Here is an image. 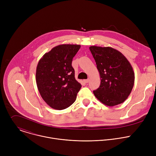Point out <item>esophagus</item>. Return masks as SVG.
<instances>
[{"label":"esophagus","instance_id":"1","mask_svg":"<svg viewBox=\"0 0 156 156\" xmlns=\"http://www.w3.org/2000/svg\"><path fill=\"white\" fill-rule=\"evenodd\" d=\"M89 81H90V80L89 79H86V80H84L83 81L85 83H87L89 82Z\"/></svg>","mask_w":156,"mask_h":156}]
</instances>
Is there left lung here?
<instances>
[{"label":"left lung","mask_w":156,"mask_h":156,"mask_svg":"<svg viewBox=\"0 0 156 156\" xmlns=\"http://www.w3.org/2000/svg\"><path fill=\"white\" fill-rule=\"evenodd\" d=\"M90 50L101 78L99 87L93 91L95 97L110 107L123 103L130 94L135 83V73L130 63L112 48L93 46Z\"/></svg>","instance_id":"8db88e82"}]
</instances>
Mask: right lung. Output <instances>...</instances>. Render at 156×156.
Returning a JSON list of instances; mask_svg holds the SVG:
<instances>
[{"mask_svg": "<svg viewBox=\"0 0 156 156\" xmlns=\"http://www.w3.org/2000/svg\"><path fill=\"white\" fill-rule=\"evenodd\" d=\"M80 47L77 44H60L44 54L37 63L36 81L38 91L43 100L54 109L70 107L81 87L72 66Z\"/></svg>", "mask_w": 156, "mask_h": 156, "instance_id": "right-lung-1", "label": "right lung"}]
</instances>
